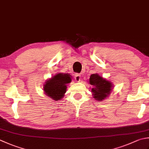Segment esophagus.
I'll return each instance as SVG.
<instances>
[{
    "instance_id": "34e87169",
    "label": "esophagus",
    "mask_w": 149,
    "mask_h": 149,
    "mask_svg": "<svg viewBox=\"0 0 149 149\" xmlns=\"http://www.w3.org/2000/svg\"><path fill=\"white\" fill-rule=\"evenodd\" d=\"M75 79L76 80V81H80L81 74H75Z\"/></svg>"
}]
</instances>
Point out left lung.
<instances>
[{"label":"left lung","instance_id":"1","mask_svg":"<svg viewBox=\"0 0 149 149\" xmlns=\"http://www.w3.org/2000/svg\"><path fill=\"white\" fill-rule=\"evenodd\" d=\"M89 83L94 86L92 88L93 97L99 101H103L107 97L112 90V83L100 76L97 74L90 75Z\"/></svg>","mask_w":149,"mask_h":149}]
</instances>
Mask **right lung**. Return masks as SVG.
I'll return each instance as SVG.
<instances>
[{
	"instance_id": "1",
	"label": "right lung",
	"mask_w": 149,
	"mask_h": 149,
	"mask_svg": "<svg viewBox=\"0 0 149 149\" xmlns=\"http://www.w3.org/2000/svg\"><path fill=\"white\" fill-rule=\"evenodd\" d=\"M70 75L59 73L47 80L44 84L45 94L55 101L61 100L66 92L67 84L71 82Z\"/></svg>"
}]
</instances>
